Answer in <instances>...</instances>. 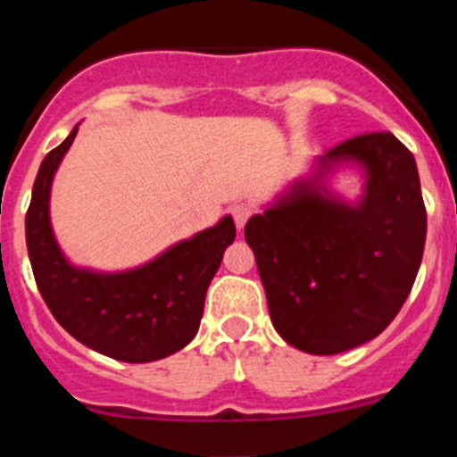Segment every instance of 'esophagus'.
I'll return each instance as SVG.
<instances>
[{"mask_svg":"<svg viewBox=\"0 0 457 457\" xmlns=\"http://www.w3.org/2000/svg\"><path fill=\"white\" fill-rule=\"evenodd\" d=\"M252 212H253V208L249 204H236V205H233L231 215H233V220H236L237 228H242V226L247 224V220L252 217Z\"/></svg>","mask_w":457,"mask_h":457,"instance_id":"esophagus-1","label":"esophagus"}]
</instances>
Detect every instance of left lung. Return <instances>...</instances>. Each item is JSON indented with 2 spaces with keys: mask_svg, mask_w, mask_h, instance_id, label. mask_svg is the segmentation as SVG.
Here are the masks:
<instances>
[{
  "mask_svg": "<svg viewBox=\"0 0 457 457\" xmlns=\"http://www.w3.org/2000/svg\"><path fill=\"white\" fill-rule=\"evenodd\" d=\"M366 167L364 199L345 205L309 185L245 226L272 325L309 354L370 341L405 304L426 245L417 162L391 132H366L329 148L325 167Z\"/></svg>",
  "mask_w": 457,
  "mask_h": 457,
  "instance_id": "1",
  "label": "left lung"
}]
</instances>
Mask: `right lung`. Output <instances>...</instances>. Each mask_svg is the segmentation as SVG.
Returning <instances> with one entry per match:
<instances>
[{
  "label": "right lung",
  "instance_id": "1",
  "mask_svg": "<svg viewBox=\"0 0 457 457\" xmlns=\"http://www.w3.org/2000/svg\"><path fill=\"white\" fill-rule=\"evenodd\" d=\"M75 135L78 128L47 153L31 192L24 231L36 286L56 322L87 348L130 364L169 357L199 332L205 290L236 240V224L224 217L132 272L72 268L52 236L50 185Z\"/></svg>",
  "mask_w": 457,
  "mask_h": 457
}]
</instances>
